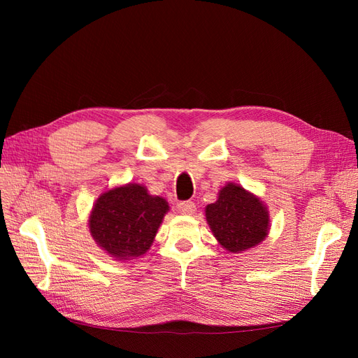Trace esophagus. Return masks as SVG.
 <instances>
[{"label": "esophagus", "mask_w": 358, "mask_h": 358, "mask_svg": "<svg viewBox=\"0 0 358 358\" xmlns=\"http://www.w3.org/2000/svg\"><path fill=\"white\" fill-rule=\"evenodd\" d=\"M178 212L180 215H194L196 213V204L192 201H182L178 204Z\"/></svg>", "instance_id": "1"}]
</instances>
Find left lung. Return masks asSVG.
Listing matches in <instances>:
<instances>
[{
  "label": "left lung",
  "mask_w": 358,
  "mask_h": 358,
  "mask_svg": "<svg viewBox=\"0 0 358 358\" xmlns=\"http://www.w3.org/2000/svg\"><path fill=\"white\" fill-rule=\"evenodd\" d=\"M204 213L215 239L231 254L258 246L270 231L267 206L234 182L220 189L218 199L206 206Z\"/></svg>",
  "instance_id": "8db88e82"
}]
</instances>
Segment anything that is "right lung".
Here are the masks:
<instances>
[{
  "label": "right lung",
  "instance_id": "1",
  "mask_svg": "<svg viewBox=\"0 0 358 358\" xmlns=\"http://www.w3.org/2000/svg\"><path fill=\"white\" fill-rule=\"evenodd\" d=\"M170 206L150 196L140 183H125L101 192L95 200L88 227L96 246L117 262L145 255L154 243Z\"/></svg>",
  "mask_w": 358,
  "mask_h": 358
}]
</instances>
